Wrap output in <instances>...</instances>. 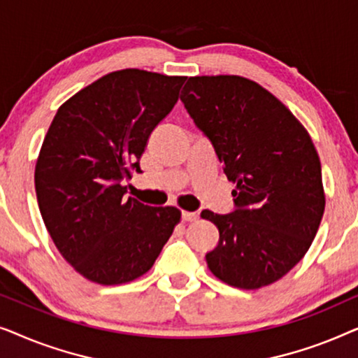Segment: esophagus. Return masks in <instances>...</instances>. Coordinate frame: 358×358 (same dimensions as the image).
Segmentation results:
<instances>
[{"label": "esophagus", "instance_id": "1", "mask_svg": "<svg viewBox=\"0 0 358 358\" xmlns=\"http://www.w3.org/2000/svg\"><path fill=\"white\" fill-rule=\"evenodd\" d=\"M199 215L195 212H182V222H195Z\"/></svg>", "mask_w": 358, "mask_h": 358}]
</instances>
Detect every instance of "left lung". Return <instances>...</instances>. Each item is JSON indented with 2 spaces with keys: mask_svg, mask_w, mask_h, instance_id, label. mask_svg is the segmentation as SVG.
Wrapping results in <instances>:
<instances>
[{
  "mask_svg": "<svg viewBox=\"0 0 358 358\" xmlns=\"http://www.w3.org/2000/svg\"><path fill=\"white\" fill-rule=\"evenodd\" d=\"M180 101L234 184L231 213H200L220 233L207 266L231 287L271 285L301 261L324 213L311 136L275 96L243 76L189 78Z\"/></svg>",
  "mask_w": 358,
  "mask_h": 358,
  "instance_id": "8db88e82",
  "label": "left lung"
}]
</instances>
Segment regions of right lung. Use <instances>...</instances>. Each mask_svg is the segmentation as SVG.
Wrapping results in <instances>:
<instances>
[{"label":"right lung","mask_w":358,"mask_h":358,"mask_svg":"<svg viewBox=\"0 0 358 358\" xmlns=\"http://www.w3.org/2000/svg\"><path fill=\"white\" fill-rule=\"evenodd\" d=\"M184 76L136 68L99 78L53 117L36 164L47 231L87 280L119 285L153 267L179 223L176 207L125 197L155 127L173 110Z\"/></svg>","instance_id":"obj_1"}]
</instances>
